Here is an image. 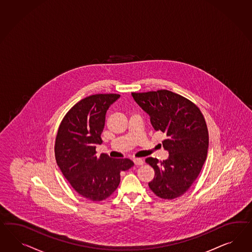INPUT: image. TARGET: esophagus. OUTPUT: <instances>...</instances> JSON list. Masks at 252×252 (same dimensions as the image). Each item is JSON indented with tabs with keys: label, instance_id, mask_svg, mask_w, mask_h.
Returning <instances> with one entry per match:
<instances>
[{
	"label": "esophagus",
	"instance_id": "esophagus-1",
	"mask_svg": "<svg viewBox=\"0 0 252 252\" xmlns=\"http://www.w3.org/2000/svg\"><path fill=\"white\" fill-rule=\"evenodd\" d=\"M133 162L135 165H144V160L141 158H134L133 159Z\"/></svg>",
	"mask_w": 252,
	"mask_h": 252
}]
</instances>
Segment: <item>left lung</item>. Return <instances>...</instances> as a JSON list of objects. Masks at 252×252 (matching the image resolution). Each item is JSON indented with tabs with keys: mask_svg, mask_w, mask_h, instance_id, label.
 I'll return each instance as SVG.
<instances>
[{
	"mask_svg": "<svg viewBox=\"0 0 252 252\" xmlns=\"http://www.w3.org/2000/svg\"><path fill=\"white\" fill-rule=\"evenodd\" d=\"M131 95L150 117L153 128L167 136L162 144L168 158L145 159L155 170L149 188L162 199L178 198L192 185L207 158L208 129L203 115L191 101L168 90Z\"/></svg>",
	"mask_w": 252,
	"mask_h": 252,
	"instance_id": "8db88e82",
	"label": "left lung"
}]
</instances>
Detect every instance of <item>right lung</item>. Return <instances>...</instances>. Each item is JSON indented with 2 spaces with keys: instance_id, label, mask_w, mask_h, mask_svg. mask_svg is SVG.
Segmentation results:
<instances>
[{
  "instance_id": "1",
  "label": "right lung",
  "mask_w": 252,
  "mask_h": 252,
  "mask_svg": "<svg viewBox=\"0 0 252 252\" xmlns=\"http://www.w3.org/2000/svg\"><path fill=\"white\" fill-rule=\"evenodd\" d=\"M121 95L97 94L87 96L72 107L62 121L55 141V158L65 179L82 197L92 201L106 200L121 182V172L134 164L128 158L96 156V144L106 113Z\"/></svg>"
}]
</instances>
